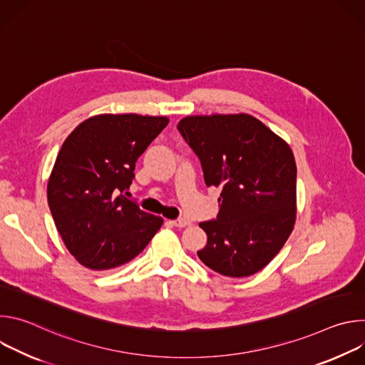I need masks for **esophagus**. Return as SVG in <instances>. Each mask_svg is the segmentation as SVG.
I'll return each mask as SVG.
<instances>
[{
	"label": "esophagus",
	"instance_id": "34e87169",
	"mask_svg": "<svg viewBox=\"0 0 365 365\" xmlns=\"http://www.w3.org/2000/svg\"><path fill=\"white\" fill-rule=\"evenodd\" d=\"M172 222V225H175V227H178V228H185V227H187V225H190V222L187 221V220H175V221H170Z\"/></svg>",
	"mask_w": 365,
	"mask_h": 365
}]
</instances>
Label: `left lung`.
Returning a JSON list of instances; mask_svg holds the SVG:
<instances>
[{"label":"left lung","mask_w":365,"mask_h":365,"mask_svg":"<svg viewBox=\"0 0 365 365\" xmlns=\"http://www.w3.org/2000/svg\"><path fill=\"white\" fill-rule=\"evenodd\" d=\"M178 128L200 160L206 186L221 187L220 214L200 222V262L228 277L264 269L296 222V162L290 145L250 114L189 115Z\"/></svg>","instance_id":"8db88e82"}]
</instances>
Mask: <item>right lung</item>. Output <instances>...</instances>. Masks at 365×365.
I'll return each mask as SVG.
<instances>
[{
	"mask_svg": "<svg viewBox=\"0 0 365 365\" xmlns=\"http://www.w3.org/2000/svg\"><path fill=\"white\" fill-rule=\"evenodd\" d=\"M168 124L163 115L99 114L62 144L47 200L66 248L83 267H120L162 228V217L141 211L120 192L131 185L135 162Z\"/></svg>",
	"mask_w": 365,
	"mask_h": 365,
	"instance_id": "1",
	"label": "right lung"
}]
</instances>
